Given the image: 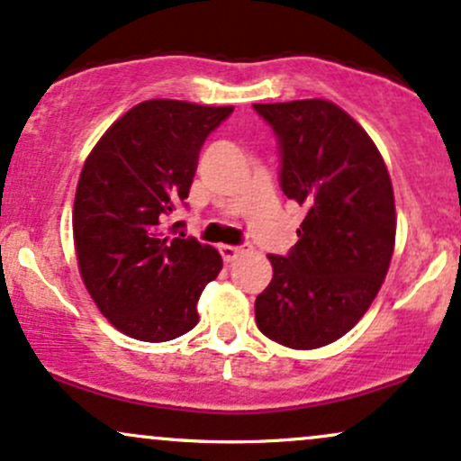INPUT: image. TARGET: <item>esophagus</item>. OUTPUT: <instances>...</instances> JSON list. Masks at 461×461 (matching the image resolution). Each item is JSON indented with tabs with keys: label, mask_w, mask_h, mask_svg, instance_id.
<instances>
[{
	"label": "esophagus",
	"mask_w": 461,
	"mask_h": 461,
	"mask_svg": "<svg viewBox=\"0 0 461 461\" xmlns=\"http://www.w3.org/2000/svg\"><path fill=\"white\" fill-rule=\"evenodd\" d=\"M220 252H221V257H224V261L230 263V261H235L241 252H244V246H220Z\"/></svg>",
	"instance_id": "34e87169"
}]
</instances>
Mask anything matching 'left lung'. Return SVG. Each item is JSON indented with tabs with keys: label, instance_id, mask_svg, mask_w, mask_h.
Listing matches in <instances>:
<instances>
[{
	"label": "left lung",
	"instance_id": "1",
	"mask_svg": "<svg viewBox=\"0 0 461 461\" xmlns=\"http://www.w3.org/2000/svg\"><path fill=\"white\" fill-rule=\"evenodd\" d=\"M278 141L283 194L307 213L255 300L266 338L309 350L348 333L379 294L396 237L394 191L372 139L327 100L255 104Z\"/></svg>",
	"mask_w": 461,
	"mask_h": 461
}]
</instances>
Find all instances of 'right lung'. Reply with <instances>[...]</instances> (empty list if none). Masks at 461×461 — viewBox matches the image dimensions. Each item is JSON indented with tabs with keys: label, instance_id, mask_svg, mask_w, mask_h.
Returning a JSON list of instances; mask_svg holds the SVG:
<instances>
[{
	"label": "right lung",
	"instance_id": "obj_1",
	"mask_svg": "<svg viewBox=\"0 0 461 461\" xmlns=\"http://www.w3.org/2000/svg\"><path fill=\"white\" fill-rule=\"evenodd\" d=\"M232 106L180 100L137 104L104 132L82 167L74 241L82 281L104 318L141 342H169L198 324V300L221 270L215 248L167 215L185 204L206 137Z\"/></svg>",
	"mask_w": 461,
	"mask_h": 461
}]
</instances>
